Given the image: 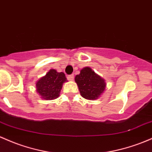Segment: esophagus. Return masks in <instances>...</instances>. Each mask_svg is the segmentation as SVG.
Returning a JSON list of instances; mask_svg holds the SVG:
<instances>
[{
  "label": "esophagus",
  "instance_id": "1",
  "mask_svg": "<svg viewBox=\"0 0 152 152\" xmlns=\"http://www.w3.org/2000/svg\"><path fill=\"white\" fill-rule=\"evenodd\" d=\"M67 78H68V79L69 80V81H73V79H74V76H73V74L68 75V76H67Z\"/></svg>",
  "mask_w": 152,
  "mask_h": 152
}]
</instances>
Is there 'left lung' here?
Masks as SVG:
<instances>
[{
    "label": "left lung",
    "instance_id": "1",
    "mask_svg": "<svg viewBox=\"0 0 152 152\" xmlns=\"http://www.w3.org/2000/svg\"><path fill=\"white\" fill-rule=\"evenodd\" d=\"M75 81L81 96L89 100L96 99L105 90L104 79L89 67L82 68L79 74L75 76Z\"/></svg>",
    "mask_w": 152,
    "mask_h": 152
}]
</instances>
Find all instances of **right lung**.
<instances>
[{"label":"right lung","mask_w":152,"mask_h":152,"mask_svg":"<svg viewBox=\"0 0 152 152\" xmlns=\"http://www.w3.org/2000/svg\"><path fill=\"white\" fill-rule=\"evenodd\" d=\"M67 81L64 73H58L55 69H50L46 75L37 81V92L41 98L52 100L58 98L60 95L63 83Z\"/></svg>","instance_id":"1"}]
</instances>
